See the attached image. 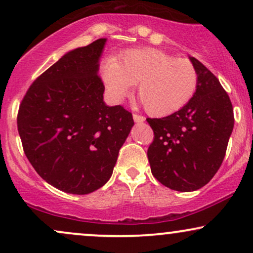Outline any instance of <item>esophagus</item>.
<instances>
[{
	"mask_svg": "<svg viewBox=\"0 0 253 253\" xmlns=\"http://www.w3.org/2000/svg\"><path fill=\"white\" fill-rule=\"evenodd\" d=\"M133 119H134L135 123H144L145 121V118L143 115H139V114H133Z\"/></svg>",
	"mask_w": 253,
	"mask_h": 253,
	"instance_id": "1",
	"label": "esophagus"
}]
</instances>
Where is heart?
Instances as JSON below:
<instances>
[{
  "label": "heart",
  "instance_id": "heart-1",
  "mask_svg": "<svg viewBox=\"0 0 253 253\" xmlns=\"http://www.w3.org/2000/svg\"><path fill=\"white\" fill-rule=\"evenodd\" d=\"M102 78L113 97L120 100L138 84V97L153 117L182 109L197 89V72L189 60L157 48H133L102 66Z\"/></svg>",
  "mask_w": 253,
  "mask_h": 253
}]
</instances>
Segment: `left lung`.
<instances>
[{
    "label": "left lung",
    "mask_w": 253,
    "mask_h": 253,
    "mask_svg": "<svg viewBox=\"0 0 253 253\" xmlns=\"http://www.w3.org/2000/svg\"><path fill=\"white\" fill-rule=\"evenodd\" d=\"M197 89L178 112L146 119L155 133L147 150L152 175L165 187L194 191L221 167L234 126L233 107L219 80L194 57Z\"/></svg>",
    "instance_id": "left-lung-1"
}]
</instances>
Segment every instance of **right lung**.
<instances>
[{"mask_svg":"<svg viewBox=\"0 0 253 253\" xmlns=\"http://www.w3.org/2000/svg\"><path fill=\"white\" fill-rule=\"evenodd\" d=\"M107 39L75 48L32 83L17 114L25 155L48 184L69 194L92 193L108 182L134 121L103 101L98 76Z\"/></svg>","mask_w":253,"mask_h":253,"instance_id":"right-lung-1","label":"right lung"}]
</instances>
